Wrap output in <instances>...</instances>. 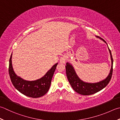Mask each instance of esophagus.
Here are the masks:
<instances>
[{"instance_id": "1", "label": "esophagus", "mask_w": 120, "mask_h": 120, "mask_svg": "<svg viewBox=\"0 0 120 120\" xmlns=\"http://www.w3.org/2000/svg\"><path fill=\"white\" fill-rule=\"evenodd\" d=\"M67 60V57L65 56H63L60 59V63H65Z\"/></svg>"}]
</instances>
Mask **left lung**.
<instances>
[{"mask_svg":"<svg viewBox=\"0 0 120 120\" xmlns=\"http://www.w3.org/2000/svg\"><path fill=\"white\" fill-rule=\"evenodd\" d=\"M98 38H99L103 41L106 43V42L104 39L97 36ZM109 50L111 56V68L110 70V73L106 79L99 82L96 83H86L82 81L77 75L73 67L70 63L67 62L66 63V74L70 85L72 86L73 89L76 91V93L82 95H90L94 94L98 92L100 90L104 88L108 84H109L110 79H111L112 72H113V58H112L111 50L109 48Z\"/></svg>","mask_w":120,"mask_h":120,"instance_id":"1","label":"left lung"}]
</instances>
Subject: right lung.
<instances>
[{
  "mask_svg": "<svg viewBox=\"0 0 120 120\" xmlns=\"http://www.w3.org/2000/svg\"><path fill=\"white\" fill-rule=\"evenodd\" d=\"M12 54L9 60V73L12 83L22 94L32 98H38L45 95L50 88L51 79L56 69V63L41 78L33 81H28L17 76L12 65Z\"/></svg>",
  "mask_w": 120,
  "mask_h": 120,
  "instance_id": "right-lung-1",
  "label": "right lung"
}]
</instances>
